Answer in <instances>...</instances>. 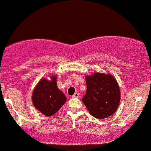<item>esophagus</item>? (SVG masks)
Returning <instances> with one entry per match:
<instances>
[{"label": "esophagus", "mask_w": 151, "mask_h": 151, "mask_svg": "<svg viewBox=\"0 0 151 151\" xmlns=\"http://www.w3.org/2000/svg\"><path fill=\"white\" fill-rule=\"evenodd\" d=\"M79 96V93H75L72 96V98H78Z\"/></svg>", "instance_id": "esophagus-1"}]
</instances>
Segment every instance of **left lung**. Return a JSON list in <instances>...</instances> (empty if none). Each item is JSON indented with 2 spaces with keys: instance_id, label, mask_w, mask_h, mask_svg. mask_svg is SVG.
Returning a JSON list of instances; mask_svg holds the SVG:
<instances>
[{
  "instance_id": "1",
  "label": "left lung",
  "mask_w": 151,
  "mask_h": 151,
  "mask_svg": "<svg viewBox=\"0 0 151 151\" xmlns=\"http://www.w3.org/2000/svg\"><path fill=\"white\" fill-rule=\"evenodd\" d=\"M86 91L82 98L89 114L96 119H105L116 111L121 91L116 78L111 74L94 72L86 75Z\"/></svg>"
}]
</instances>
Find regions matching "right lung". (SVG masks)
Wrapping results in <instances>:
<instances>
[{
    "mask_svg": "<svg viewBox=\"0 0 151 151\" xmlns=\"http://www.w3.org/2000/svg\"><path fill=\"white\" fill-rule=\"evenodd\" d=\"M50 80L42 78L34 88L32 101L37 110L47 116H51L60 110L67 101L64 93L58 88L57 75H51Z\"/></svg>",
    "mask_w": 151,
    "mask_h": 151,
    "instance_id": "obj_1",
    "label": "right lung"
}]
</instances>
